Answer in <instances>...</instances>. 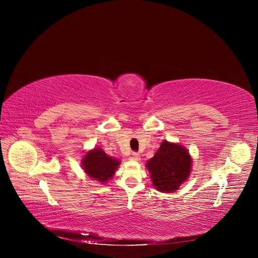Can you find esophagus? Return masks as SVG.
<instances>
[{
	"mask_svg": "<svg viewBox=\"0 0 258 258\" xmlns=\"http://www.w3.org/2000/svg\"><path fill=\"white\" fill-rule=\"evenodd\" d=\"M132 155H133V159H134V160H137V161L140 160V154H139V153L134 152Z\"/></svg>",
	"mask_w": 258,
	"mask_h": 258,
	"instance_id": "esophagus-1",
	"label": "esophagus"
}]
</instances>
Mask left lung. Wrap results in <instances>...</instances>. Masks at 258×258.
Wrapping results in <instances>:
<instances>
[{
    "instance_id": "8db88e82",
    "label": "left lung",
    "mask_w": 258,
    "mask_h": 258,
    "mask_svg": "<svg viewBox=\"0 0 258 258\" xmlns=\"http://www.w3.org/2000/svg\"><path fill=\"white\" fill-rule=\"evenodd\" d=\"M154 186L161 192H172L188 178L191 158L185 147L163 141L146 164Z\"/></svg>"
}]
</instances>
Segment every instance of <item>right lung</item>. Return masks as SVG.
<instances>
[{
	"mask_svg": "<svg viewBox=\"0 0 258 258\" xmlns=\"http://www.w3.org/2000/svg\"><path fill=\"white\" fill-rule=\"evenodd\" d=\"M119 163L118 160L108 157L101 148H95L84 158L83 167L89 177L104 184L113 177Z\"/></svg>",
	"mask_w": 258,
	"mask_h": 258,
	"instance_id": "right-lung-1",
	"label": "right lung"
}]
</instances>
